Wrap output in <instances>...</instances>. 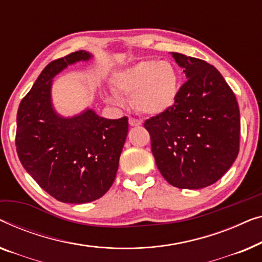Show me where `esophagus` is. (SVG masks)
I'll return each mask as SVG.
<instances>
[{
	"label": "esophagus",
	"instance_id": "obj_1",
	"mask_svg": "<svg viewBox=\"0 0 262 262\" xmlns=\"http://www.w3.org/2000/svg\"><path fill=\"white\" fill-rule=\"evenodd\" d=\"M129 124L133 127L140 126V124H141V121L138 120V119H134V117H129Z\"/></svg>",
	"mask_w": 262,
	"mask_h": 262
}]
</instances>
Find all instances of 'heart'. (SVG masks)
Returning a JSON list of instances; mask_svg holds the SVG:
<instances>
[{
    "instance_id": "1",
    "label": "heart",
    "mask_w": 262,
    "mask_h": 262,
    "mask_svg": "<svg viewBox=\"0 0 262 262\" xmlns=\"http://www.w3.org/2000/svg\"><path fill=\"white\" fill-rule=\"evenodd\" d=\"M113 89L119 96L130 97L136 112L159 115L174 104L179 76L167 61L143 60L114 75ZM113 99H117L114 95Z\"/></svg>"
}]
</instances>
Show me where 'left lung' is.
I'll return each instance as SVG.
<instances>
[{"instance_id": "8db88e82", "label": "left lung", "mask_w": 262, "mask_h": 262, "mask_svg": "<svg viewBox=\"0 0 262 262\" xmlns=\"http://www.w3.org/2000/svg\"><path fill=\"white\" fill-rule=\"evenodd\" d=\"M187 80L176 102L143 126L165 179L179 189L216 183L240 150V110L235 94L216 68L202 59L172 52Z\"/></svg>"}]
</instances>
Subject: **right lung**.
I'll list each match as a JSON object with an SVG mask.
<instances>
[{
	"label": "right lung",
	"mask_w": 262,
	"mask_h": 262,
	"mask_svg": "<svg viewBox=\"0 0 262 262\" xmlns=\"http://www.w3.org/2000/svg\"><path fill=\"white\" fill-rule=\"evenodd\" d=\"M89 58L85 51H77L51 61L17 109L15 145L22 166L62 203L93 202L110 189L128 133L127 116L106 120L86 110L62 119L53 112L52 78L68 65Z\"/></svg>",
	"instance_id": "obj_1"
}]
</instances>
